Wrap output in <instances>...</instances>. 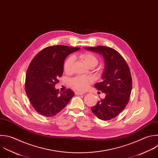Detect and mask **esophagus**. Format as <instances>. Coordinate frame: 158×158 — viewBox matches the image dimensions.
<instances>
[{
    "label": "esophagus",
    "mask_w": 158,
    "mask_h": 158,
    "mask_svg": "<svg viewBox=\"0 0 158 158\" xmlns=\"http://www.w3.org/2000/svg\"><path fill=\"white\" fill-rule=\"evenodd\" d=\"M75 94L77 95H82V94H85V93H82V92H79V91H76L75 92Z\"/></svg>",
    "instance_id": "esophagus-1"
}]
</instances>
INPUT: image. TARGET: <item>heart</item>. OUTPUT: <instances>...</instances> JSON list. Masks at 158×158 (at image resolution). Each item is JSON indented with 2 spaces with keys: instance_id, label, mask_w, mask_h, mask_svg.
Here are the masks:
<instances>
[{
  "instance_id": "1",
  "label": "heart",
  "mask_w": 158,
  "mask_h": 158,
  "mask_svg": "<svg viewBox=\"0 0 158 158\" xmlns=\"http://www.w3.org/2000/svg\"><path fill=\"white\" fill-rule=\"evenodd\" d=\"M79 57L88 67H95L98 64V59L97 57L89 52L82 53L79 55ZM74 59L72 56L69 57L64 62V70L69 74L72 72V67ZM91 79L85 76H78L73 78L71 81V85L75 89L78 91H85L91 83Z\"/></svg>"
}]
</instances>
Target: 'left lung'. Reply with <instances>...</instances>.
Segmentation results:
<instances>
[{
  "mask_svg": "<svg viewBox=\"0 0 158 158\" xmlns=\"http://www.w3.org/2000/svg\"><path fill=\"white\" fill-rule=\"evenodd\" d=\"M85 49L101 54L106 64L102 81L94 85L96 88L106 94V97L91 107V110L101 120H111L125 109L129 101L132 88L129 67L123 57L113 48L100 46Z\"/></svg>",
  "mask_w": 158,
  "mask_h": 158,
  "instance_id": "8db88e82",
  "label": "left lung"
}]
</instances>
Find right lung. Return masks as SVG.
<instances>
[{"label": "right lung", "mask_w": 158, "mask_h": 158, "mask_svg": "<svg viewBox=\"0 0 158 158\" xmlns=\"http://www.w3.org/2000/svg\"><path fill=\"white\" fill-rule=\"evenodd\" d=\"M80 49L64 45L49 46L36 54L30 64L26 73L25 91L32 106L41 115H56L73 97L71 89L59 94L54 86L62 75L67 56Z\"/></svg>", "instance_id": "1"}]
</instances>
